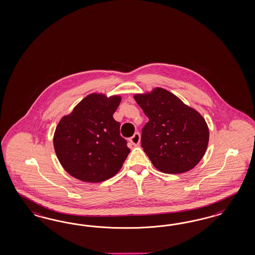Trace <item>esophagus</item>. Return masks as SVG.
<instances>
[{
    "label": "esophagus",
    "instance_id": "esophagus-1",
    "mask_svg": "<svg viewBox=\"0 0 255 255\" xmlns=\"http://www.w3.org/2000/svg\"><path fill=\"white\" fill-rule=\"evenodd\" d=\"M129 141L131 142V144L134 145V146L138 145L139 143H140V133H139L138 131L134 132V134L131 136V138L129 139Z\"/></svg>",
    "mask_w": 255,
    "mask_h": 255
}]
</instances>
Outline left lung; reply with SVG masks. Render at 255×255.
<instances>
[{
    "label": "left lung",
    "instance_id": "1",
    "mask_svg": "<svg viewBox=\"0 0 255 255\" xmlns=\"http://www.w3.org/2000/svg\"><path fill=\"white\" fill-rule=\"evenodd\" d=\"M134 99L148 122L142 129L141 147L163 173H184L200 162L209 144L207 123L176 95L161 88Z\"/></svg>",
    "mask_w": 255,
    "mask_h": 255
}]
</instances>
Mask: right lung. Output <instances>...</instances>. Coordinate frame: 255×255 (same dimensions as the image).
Returning <instances> with one entry per match:
<instances>
[{
  "instance_id": "1",
  "label": "right lung",
  "mask_w": 255,
  "mask_h": 255,
  "mask_svg": "<svg viewBox=\"0 0 255 255\" xmlns=\"http://www.w3.org/2000/svg\"><path fill=\"white\" fill-rule=\"evenodd\" d=\"M120 103V96L90 94L58 124L55 152L74 178L101 182L122 168L130 148L120 133L121 124L113 118Z\"/></svg>"
}]
</instances>
